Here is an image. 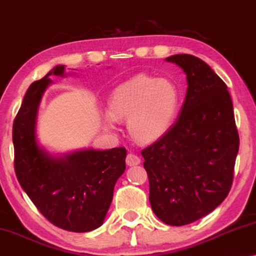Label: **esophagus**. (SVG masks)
Listing matches in <instances>:
<instances>
[{"label": "esophagus", "instance_id": "34e87169", "mask_svg": "<svg viewBox=\"0 0 256 256\" xmlns=\"http://www.w3.org/2000/svg\"><path fill=\"white\" fill-rule=\"evenodd\" d=\"M126 163H127L129 166H138V164L141 163V158H140L138 155H135V154L129 152L127 157H126Z\"/></svg>", "mask_w": 256, "mask_h": 256}]
</instances>
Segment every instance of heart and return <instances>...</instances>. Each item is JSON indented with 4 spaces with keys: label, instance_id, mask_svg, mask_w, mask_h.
<instances>
[{
    "label": "heart",
    "instance_id": "1",
    "mask_svg": "<svg viewBox=\"0 0 256 256\" xmlns=\"http://www.w3.org/2000/svg\"><path fill=\"white\" fill-rule=\"evenodd\" d=\"M104 124L115 129L127 118L129 134L138 142L156 141L170 127L178 104L177 90L166 79L138 74L122 82L110 98Z\"/></svg>",
    "mask_w": 256,
    "mask_h": 256
}]
</instances>
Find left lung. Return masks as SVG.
Returning <instances> with one entry per match:
<instances>
[{
	"instance_id": "obj_1",
	"label": "left lung",
	"mask_w": 256,
	"mask_h": 256,
	"mask_svg": "<svg viewBox=\"0 0 256 256\" xmlns=\"http://www.w3.org/2000/svg\"><path fill=\"white\" fill-rule=\"evenodd\" d=\"M166 60L186 74V96L174 124L141 154L154 213L168 225L183 226L208 216L227 197L239 134L232 99L216 72L192 54Z\"/></svg>"
}]
</instances>
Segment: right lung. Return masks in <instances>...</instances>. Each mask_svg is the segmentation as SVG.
I'll return each mask as SVG.
<instances>
[{
  "mask_svg": "<svg viewBox=\"0 0 256 256\" xmlns=\"http://www.w3.org/2000/svg\"><path fill=\"white\" fill-rule=\"evenodd\" d=\"M50 76H65L58 65L32 82L12 126L15 172L20 186L40 212L59 228L90 232L104 224L116 180L126 170L124 148L82 149L52 155L36 134L38 107Z\"/></svg>",
  "mask_w": 256,
  "mask_h": 256,
  "instance_id": "add662e5",
  "label": "right lung"
}]
</instances>
